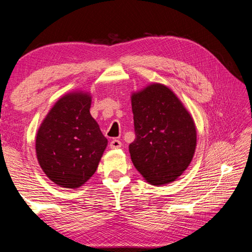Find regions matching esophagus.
<instances>
[{
  "mask_svg": "<svg viewBox=\"0 0 252 252\" xmlns=\"http://www.w3.org/2000/svg\"><path fill=\"white\" fill-rule=\"evenodd\" d=\"M109 146H110L111 149H118V148L122 147V142H121L120 140H116V139H114V140H112V141L110 142Z\"/></svg>",
  "mask_w": 252,
  "mask_h": 252,
  "instance_id": "obj_1",
  "label": "esophagus"
}]
</instances>
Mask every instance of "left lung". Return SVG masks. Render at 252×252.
<instances>
[{
  "instance_id": "1",
  "label": "left lung",
  "mask_w": 252,
  "mask_h": 252,
  "mask_svg": "<svg viewBox=\"0 0 252 252\" xmlns=\"http://www.w3.org/2000/svg\"><path fill=\"white\" fill-rule=\"evenodd\" d=\"M135 139L131 161L152 185L173 182L186 170L196 146L193 119L172 91L151 84L131 95Z\"/></svg>"
}]
</instances>
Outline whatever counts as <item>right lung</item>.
Wrapping results in <instances>:
<instances>
[{
	"mask_svg": "<svg viewBox=\"0 0 252 252\" xmlns=\"http://www.w3.org/2000/svg\"><path fill=\"white\" fill-rule=\"evenodd\" d=\"M88 94H68L53 105L35 139L36 158L57 185L78 188L93 177L107 139L90 114Z\"/></svg>",
	"mask_w": 252,
	"mask_h": 252,
	"instance_id": "right-lung-1",
	"label": "right lung"
}]
</instances>
